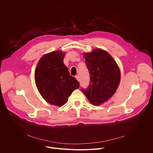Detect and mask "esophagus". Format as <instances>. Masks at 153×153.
Returning a JSON list of instances; mask_svg holds the SVG:
<instances>
[{
	"label": "esophagus",
	"instance_id": "obj_1",
	"mask_svg": "<svg viewBox=\"0 0 153 153\" xmlns=\"http://www.w3.org/2000/svg\"><path fill=\"white\" fill-rule=\"evenodd\" d=\"M76 79H77L78 81L80 80V79H79V76H76Z\"/></svg>",
	"mask_w": 153,
	"mask_h": 153
}]
</instances>
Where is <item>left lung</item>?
<instances>
[{"label":"left lung","instance_id":"obj_1","mask_svg":"<svg viewBox=\"0 0 153 153\" xmlns=\"http://www.w3.org/2000/svg\"><path fill=\"white\" fill-rule=\"evenodd\" d=\"M83 56L90 82L88 88L82 91L91 104H102L116 93L120 80V69L112 56L102 49L93 50Z\"/></svg>","mask_w":153,"mask_h":153}]
</instances>
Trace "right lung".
I'll use <instances>...</instances> for the list:
<instances>
[{"mask_svg": "<svg viewBox=\"0 0 153 153\" xmlns=\"http://www.w3.org/2000/svg\"><path fill=\"white\" fill-rule=\"evenodd\" d=\"M65 53L56 51L43 55L39 60L34 73L37 88L48 103L61 106L69 96L79 88V82L70 76L63 63Z\"/></svg>", "mask_w": 153, "mask_h": 153, "instance_id": "1", "label": "right lung"}]
</instances>
